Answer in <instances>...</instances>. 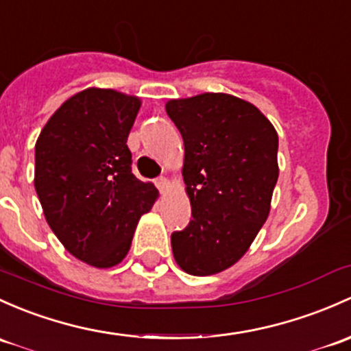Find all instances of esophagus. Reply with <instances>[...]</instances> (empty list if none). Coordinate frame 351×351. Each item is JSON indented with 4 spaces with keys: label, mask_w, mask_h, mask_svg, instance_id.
Listing matches in <instances>:
<instances>
[{
    "label": "esophagus",
    "mask_w": 351,
    "mask_h": 351,
    "mask_svg": "<svg viewBox=\"0 0 351 351\" xmlns=\"http://www.w3.org/2000/svg\"><path fill=\"white\" fill-rule=\"evenodd\" d=\"M168 178H165V176H160V178L156 180V186H158V190L160 191H165L166 188H168Z\"/></svg>",
    "instance_id": "esophagus-1"
}]
</instances>
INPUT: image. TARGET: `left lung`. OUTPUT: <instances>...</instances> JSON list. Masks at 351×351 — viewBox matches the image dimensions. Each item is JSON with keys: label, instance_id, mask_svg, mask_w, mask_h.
<instances>
[{"label": "left lung", "instance_id": "obj_1", "mask_svg": "<svg viewBox=\"0 0 351 351\" xmlns=\"http://www.w3.org/2000/svg\"><path fill=\"white\" fill-rule=\"evenodd\" d=\"M185 145L183 180L191 217L173 232L176 264L191 276L234 265L259 234L279 176L278 132L250 102L205 92L166 102Z\"/></svg>", "mask_w": 351, "mask_h": 351}]
</instances>
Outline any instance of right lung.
Here are the masks:
<instances>
[{
  "mask_svg": "<svg viewBox=\"0 0 351 351\" xmlns=\"http://www.w3.org/2000/svg\"><path fill=\"white\" fill-rule=\"evenodd\" d=\"M141 99L88 87L50 117L35 145V190L47 223L79 261L99 269L128 256L158 190L131 171L128 136Z\"/></svg>",
  "mask_w": 351,
  "mask_h": 351,
  "instance_id": "obj_1",
  "label": "right lung"
}]
</instances>
